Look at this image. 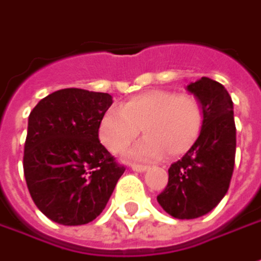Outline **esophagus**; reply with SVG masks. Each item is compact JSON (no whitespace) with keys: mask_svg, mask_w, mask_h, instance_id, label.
I'll list each match as a JSON object with an SVG mask.
<instances>
[{"mask_svg":"<svg viewBox=\"0 0 261 261\" xmlns=\"http://www.w3.org/2000/svg\"><path fill=\"white\" fill-rule=\"evenodd\" d=\"M131 169H133V170H136V172H146L148 167L143 166V165H131Z\"/></svg>","mask_w":261,"mask_h":261,"instance_id":"1","label":"esophagus"}]
</instances>
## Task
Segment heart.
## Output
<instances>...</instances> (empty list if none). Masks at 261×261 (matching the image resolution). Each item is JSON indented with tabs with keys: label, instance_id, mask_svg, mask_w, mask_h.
I'll return each instance as SVG.
<instances>
[{
	"label": "heart",
	"instance_id": "b5f03b06",
	"mask_svg": "<svg viewBox=\"0 0 261 261\" xmlns=\"http://www.w3.org/2000/svg\"><path fill=\"white\" fill-rule=\"evenodd\" d=\"M205 122L201 101L191 94L169 89H150L134 95L103 114L99 139L114 154L124 151L140 134L146 137L130 151V158L153 160L167 153L185 154L199 139Z\"/></svg>",
	"mask_w": 261,
	"mask_h": 261
}]
</instances>
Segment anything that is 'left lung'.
Here are the masks:
<instances>
[{
  "label": "left lung",
  "mask_w": 261,
  "mask_h": 261,
  "mask_svg": "<svg viewBox=\"0 0 261 261\" xmlns=\"http://www.w3.org/2000/svg\"><path fill=\"white\" fill-rule=\"evenodd\" d=\"M202 103L205 122L199 139L169 167V182L158 196L177 220H193L212 211L228 191L236 162V122L227 89L210 77L189 84Z\"/></svg>",
  "instance_id": "obj_1"
}]
</instances>
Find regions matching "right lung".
Wrapping results in <instances>:
<instances>
[{"label": "right lung", "instance_id": "1", "mask_svg": "<svg viewBox=\"0 0 261 261\" xmlns=\"http://www.w3.org/2000/svg\"><path fill=\"white\" fill-rule=\"evenodd\" d=\"M110 94L66 88L47 95L29 115L24 177L36 206L62 225L94 221L125 167L99 141Z\"/></svg>", "mask_w": 261, "mask_h": 261}]
</instances>
